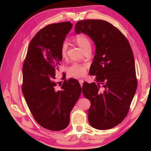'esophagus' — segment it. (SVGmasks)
<instances>
[{
	"mask_svg": "<svg viewBox=\"0 0 151 151\" xmlns=\"http://www.w3.org/2000/svg\"><path fill=\"white\" fill-rule=\"evenodd\" d=\"M83 82H84V81L83 80V79H80V80H79V83H80V85H81V86H83Z\"/></svg>",
	"mask_w": 151,
	"mask_h": 151,
	"instance_id": "1",
	"label": "esophagus"
}]
</instances>
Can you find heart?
Returning a JSON list of instances; mask_svg holds the SVG:
<instances>
[{"label": "heart", "instance_id": "obj_1", "mask_svg": "<svg viewBox=\"0 0 151 151\" xmlns=\"http://www.w3.org/2000/svg\"><path fill=\"white\" fill-rule=\"evenodd\" d=\"M75 41L79 47L83 51L88 47H91V42L88 38L84 34H79L76 36ZM68 45L66 42L64 41L60 47V54L64 58L66 57V52H67ZM86 64H82L78 63H74L68 68V73L69 75L75 76V77L80 78L83 77L86 74V68H87Z\"/></svg>", "mask_w": 151, "mask_h": 151}]
</instances>
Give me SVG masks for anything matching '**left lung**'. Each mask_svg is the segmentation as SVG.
Wrapping results in <instances>:
<instances>
[{
    "instance_id": "1",
    "label": "left lung",
    "mask_w": 151,
    "mask_h": 151,
    "mask_svg": "<svg viewBox=\"0 0 151 151\" xmlns=\"http://www.w3.org/2000/svg\"><path fill=\"white\" fill-rule=\"evenodd\" d=\"M75 31L90 37L96 46L89 73L97 84L85 83L83 93L91 101L88 120L94 129L107 130L127 115L137 87L133 53L124 35L103 20L77 22Z\"/></svg>"
}]
</instances>
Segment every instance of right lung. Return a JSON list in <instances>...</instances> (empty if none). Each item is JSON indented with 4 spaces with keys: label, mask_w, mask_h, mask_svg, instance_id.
<instances>
[{
    "label": "right lung",
    "mask_w": 151,
    "mask_h": 151,
    "mask_svg": "<svg viewBox=\"0 0 151 151\" xmlns=\"http://www.w3.org/2000/svg\"><path fill=\"white\" fill-rule=\"evenodd\" d=\"M72 27L68 21L40 29L30 42L22 67L25 101L35 121L50 131H61L68 126L70 111L82 91L75 78L65 79L59 89L55 81V70L63 59L61 45Z\"/></svg>",
    "instance_id": "add662e5"
}]
</instances>
